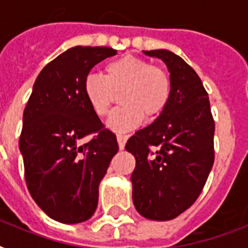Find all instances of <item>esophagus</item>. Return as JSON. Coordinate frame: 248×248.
Instances as JSON below:
<instances>
[{"label":"esophagus","instance_id":"34e87169","mask_svg":"<svg viewBox=\"0 0 248 248\" xmlns=\"http://www.w3.org/2000/svg\"><path fill=\"white\" fill-rule=\"evenodd\" d=\"M127 139H128V135H124V134H118V135H117V141H118L120 149H124V144H126Z\"/></svg>","mask_w":248,"mask_h":248}]
</instances>
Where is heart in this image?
I'll list each match as a JSON object with an SVG mask.
<instances>
[{"label":"heart","instance_id":"1","mask_svg":"<svg viewBox=\"0 0 248 248\" xmlns=\"http://www.w3.org/2000/svg\"><path fill=\"white\" fill-rule=\"evenodd\" d=\"M172 91L171 77L162 67L131 54L109 62L104 77L91 73L83 81V93L99 117L108 116L120 93L121 107L110 114L108 127L127 131L143 120L158 118L169 105Z\"/></svg>","mask_w":248,"mask_h":248}]
</instances>
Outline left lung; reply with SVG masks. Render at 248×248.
<instances>
[{"label":"left lung","instance_id":"left-lung-1","mask_svg":"<svg viewBox=\"0 0 248 248\" xmlns=\"http://www.w3.org/2000/svg\"><path fill=\"white\" fill-rule=\"evenodd\" d=\"M143 52L165 62L172 91L165 112L124 148L136 159L135 208L147 219L166 221L188 210L206 184L215 159V121L207 91L189 64L169 50Z\"/></svg>","mask_w":248,"mask_h":248}]
</instances>
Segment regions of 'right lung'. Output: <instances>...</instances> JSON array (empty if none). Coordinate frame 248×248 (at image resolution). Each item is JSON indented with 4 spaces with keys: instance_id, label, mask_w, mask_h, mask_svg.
I'll return each instance as SVG.
<instances>
[{
    "instance_id": "add662e5",
    "label": "right lung",
    "mask_w": 248,
    "mask_h": 248,
    "mask_svg": "<svg viewBox=\"0 0 248 248\" xmlns=\"http://www.w3.org/2000/svg\"><path fill=\"white\" fill-rule=\"evenodd\" d=\"M112 47L76 46L41 71L23 114L19 148L31 196L51 219L77 224L93 215L99 184L118 152L116 135L90 107L83 81ZM86 136L92 138L82 143Z\"/></svg>"
}]
</instances>
